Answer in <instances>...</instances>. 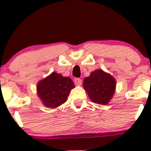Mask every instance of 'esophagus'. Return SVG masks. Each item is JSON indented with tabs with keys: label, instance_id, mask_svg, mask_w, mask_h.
<instances>
[{
	"label": "esophagus",
	"instance_id": "1",
	"mask_svg": "<svg viewBox=\"0 0 151 151\" xmlns=\"http://www.w3.org/2000/svg\"><path fill=\"white\" fill-rule=\"evenodd\" d=\"M74 83L77 85H80L82 84V80L80 78H75L74 79Z\"/></svg>",
	"mask_w": 151,
	"mask_h": 151
}]
</instances>
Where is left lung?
<instances>
[{
    "mask_svg": "<svg viewBox=\"0 0 151 151\" xmlns=\"http://www.w3.org/2000/svg\"><path fill=\"white\" fill-rule=\"evenodd\" d=\"M115 78L103 70H96L85 77L83 88L93 102L99 104H107L112 99L115 91Z\"/></svg>",
    "mask_w": 151,
    "mask_h": 151,
    "instance_id": "left-lung-1",
    "label": "left lung"
}]
</instances>
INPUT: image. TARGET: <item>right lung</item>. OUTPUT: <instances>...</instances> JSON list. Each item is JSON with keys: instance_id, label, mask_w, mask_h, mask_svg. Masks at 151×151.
Returning <instances> with one entry per match:
<instances>
[{"instance_id": "add662e5", "label": "right lung", "mask_w": 151, "mask_h": 151, "mask_svg": "<svg viewBox=\"0 0 151 151\" xmlns=\"http://www.w3.org/2000/svg\"><path fill=\"white\" fill-rule=\"evenodd\" d=\"M74 88L71 78L52 72L39 82L37 93L45 106L55 108L66 102L70 91Z\"/></svg>"}]
</instances>
